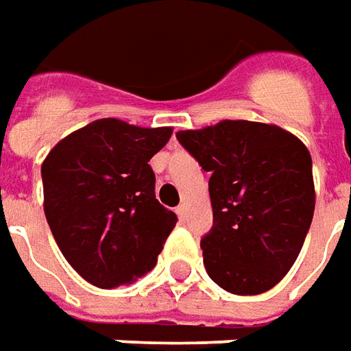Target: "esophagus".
Listing matches in <instances>:
<instances>
[{
	"mask_svg": "<svg viewBox=\"0 0 351 351\" xmlns=\"http://www.w3.org/2000/svg\"><path fill=\"white\" fill-rule=\"evenodd\" d=\"M176 214L180 216V219H185V217H187V206H185V204H180V206L176 208Z\"/></svg>",
	"mask_w": 351,
	"mask_h": 351,
	"instance_id": "obj_1",
	"label": "esophagus"
}]
</instances>
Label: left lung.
Listing matches in <instances>:
<instances>
[{"label": "left lung", "mask_w": 351, "mask_h": 351, "mask_svg": "<svg viewBox=\"0 0 351 351\" xmlns=\"http://www.w3.org/2000/svg\"><path fill=\"white\" fill-rule=\"evenodd\" d=\"M176 137L210 171L214 226L200 241L210 279L241 296L273 289L296 262L315 210L306 145L277 125L248 120Z\"/></svg>", "instance_id": "1"}]
</instances>
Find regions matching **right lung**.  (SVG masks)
Here are the masks:
<instances>
[{
    "label": "right lung",
    "mask_w": 351,
    "mask_h": 351,
    "mask_svg": "<svg viewBox=\"0 0 351 351\" xmlns=\"http://www.w3.org/2000/svg\"><path fill=\"white\" fill-rule=\"evenodd\" d=\"M171 128L103 118L55 145L42 164L43 210L66 262L99 289L134 282L156 265L178 216L154 195L149 160Z\"/></svg>",
    "instance_id": "right-lung-1"
}]
</instances>
